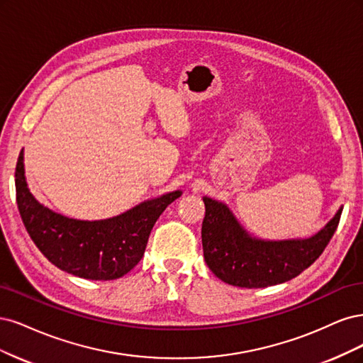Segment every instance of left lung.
I'll return each mask as SVG.
<instances>
[{
    "instance_id": "1",
    "label": "left lung",
    "mask_w": 363,
    "mask_h": 363,
    "mask_svg": "<svg viewBox=\"0 0 363 363\" xmlns=\"http://www.w3.org/2000/svg\"><path fill=\"white\" fill-rule=\"evenodd\" d=\"M202 245L206 265L223 282L241 288H265L298 276L320 258L332 240L342 206L318 233L306 240L264 241L250 237L230 209L203 197Z\"/></svg>"
}]
</instances>
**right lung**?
<instances>
[{
	"label": "right lung",
	"mask_w": 363,
	"mask_h": 363,
	"mask_svg": "<svg viewBox=\"0 0 363 363\" xmlns=\"http://www.w3.org/2000/svg\"><path fill=\"white\" fill-rule=\"evenodd\" d=\"M16 203L33 242L60 270L91 280L119 279L140 262L147 238L162 211L178 199L177 190L134 206L118 217L75 220L51 211L30 193L24 150L15 170Z\"/></svg>",
	"instance_id": "obj_1"
}]
</instances>
